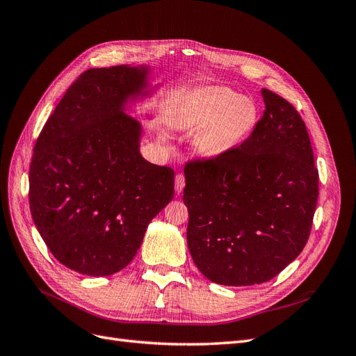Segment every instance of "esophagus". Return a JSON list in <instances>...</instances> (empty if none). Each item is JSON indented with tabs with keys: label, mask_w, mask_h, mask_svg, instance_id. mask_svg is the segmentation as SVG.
Wrapping results in <instances>:
<instances>
[{
	"label": "esophagus",
	"mask_w": 356,
	"mask_h": 356,
	"mask_svg": "<svg viewBox=\"0 0 356 356\" xmlns=\"http://www.w3.org/2000/svg\"><path fill=\"white\" fill-rule=\"evenodd\" d=\"M184 186H186V178L182 174H178L175 177V193L177 195H179V193H182V190H184Z\"/></svg>",
	"instance_id": "1"
}]
</instances>
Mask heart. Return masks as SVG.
Masks as SVG:
<instances>
[{
	"mask_svg": "<svg viewBox=\"0 0 356 356\" xmlns=\"http://www.w3.org/2000/svg\"><path fill=\"white\" fill-rule=\"evenodd\" d=\"M257 123V108L248 98L220 86L200 90L175 117V126L186 131L202 129L196 148L208 160L221 159L238 149Z\"/></svg>",
	"mask_w": 356,
	"mask_h": 356,
	"instance_id": "b5f03b06",
	"label": "heart"
}]
</instances>
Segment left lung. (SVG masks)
I'll return each instance as SVG.
<instances>
[{"instance_id":"1","label":"left lung","mask_w":356,"mask_h":356,"mask_svg":"<svg viewBox=\"0 0 356 356\" xmlns=\"http://www.w3.org/2000/svg\"><path fill=\"white\" fill-rule=\"evenodd\" d=\"M263 117L229 156L184 168L187 243L209 281L245 286L270 281L309 239L319 175L305 122L261 89Z\"/></svg>"}]
</instances>
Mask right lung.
I'll use <instances>...</instances> for the list:
<instances>
[{"instance_id":"obj_1","label":"right lung","mask_w":356,"mask_h":356,"mask_svg":"<svg viewBox=\"0 0 356 356\" xmlns=\"http://www.w3.org/2000/svg\"><path fill=\"white\" fill-rule=\"evenodd\" d=\"M147 65L92 68L75 80L37 139L29 208L56 260L110 276L134 260L145 230L174 197L175 172L139 153L129 101L148 95Z\"/></svg>"}]
</instances>
